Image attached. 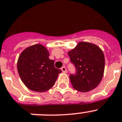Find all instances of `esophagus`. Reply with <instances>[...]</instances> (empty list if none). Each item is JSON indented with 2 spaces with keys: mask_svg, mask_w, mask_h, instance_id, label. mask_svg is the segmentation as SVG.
<instances>
[{
  "mask_svg": "<svg viewBox=\"0 0 122 122\" xmlns=\"http://www.w3.org/2000/svg\"><path fill=\"white\" fill-rule=\"evenodd\" d=\"M61 70H62V71H63V72H66V68H65V66H62V68H61Z\"/></svg>",
  "mask_w": 122,
  "mask_h": 122,
  "instance_id": "34e87169",
  "label": "esophagus"
}]
</instances>
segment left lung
<instances>
[{
    "mask_svg": "<svg viewBox=\"0 0 122 122\" xmlns=\"http://www.w3.org/2000/svg\"><path fill=\"white\" fill-rule=\"evenodd\" d=\"M68 54L75 67V73L70 75L73 87L80 92L96 88L104 71L105 59L102 50L93 44L80 42Z\"/></svg>",
    "mask_w": 122,
    "mask_h": 122,
    "instance_id": "8db88e82",
    "label": "left lung"
}]
</instances>
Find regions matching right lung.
I'll list each match as a JSON object with an SVG mask.
<instances>
[{
	"mask_svg": "<svg viewBox=\"0 0 122 122\" xmlns=\"http://www.w3.org/2000/svg\"><path fill=\"white\" fill-rule=\"evenodd\" d=\"M49 53L41 44L31 46L19 56L17 69L27 88L36 92H44L54 85L62 70L54 66V60L49 58Z\"/></svg>",
	"mask_w": 122,
	"mask_h": 122,
	"instance_id": "add662e5",
	"label": "right lung"
}]
</instances>
